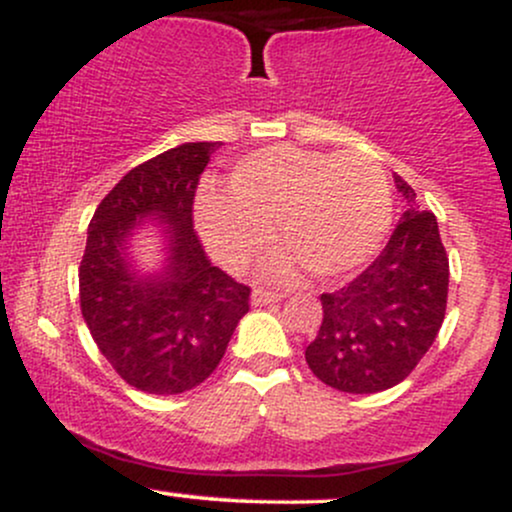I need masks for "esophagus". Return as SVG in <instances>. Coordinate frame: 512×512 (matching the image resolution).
I'll return each instance as SVG.
<instances>
[{
    "instance_id": "esophagus-1",
    "label": "esophagus",
    "mask_w": 512,
    "mask_h": 512,
    "mask_svg": "<svg viewBox=\"0 0 512 512\" xmlns=\"http://www.w3.org/2000/svg\"><path fill=\"white\" fill-rule=\"evenodd\" d=\"M281 293H274V291H264V289H255L250 296V303L252 305H272V303H279L281 301Z\"/></svg>"
}]
</instances>
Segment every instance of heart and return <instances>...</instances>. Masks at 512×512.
<instances>
[{"instance_id": "1", "label": "heart", "mask_w": 512, "mask_h": 512, "mask_svg": "<svg viewBox=\"0 0 512 512\" xmlns=\"http://www.w3.org/2000/svg\"><path fill=\"white\" fill-rule=\"evenodd\" d=\"M223 187L204 192L197 223L211 255L231 269L260 260L279 221L289 250L272 257L269 274L289 279L305 264L317 279H344L370 262L392 223L390 178L358 151L267 146L240 158Z\"/></svg>"}]
</instances>
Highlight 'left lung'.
<instances>
[{"label": "left lung", "instance_id": "8db88e82", "mask_svg": "<svg viewBox=\"0 0 512 512\" xmlns=\"http://www.w3.org/2000/svg\"><path fill=\"white\" fill-rule=\"evenodd\" d=\"M407 211L366 272L322 293V322L305 349L317 378L339 392L373 395L402 383L436 342L448 305L450 264L438 221L419 211L399 175Z\"/></svg>", "mask_w": 512, "mask_h": 512}]
</instances>
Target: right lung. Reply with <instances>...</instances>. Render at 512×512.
Returning <instances> with one entry per match:
<instances>
[{
  "label": "right lung",
  "mask_w": 512,
  "mask_h": 512,
  "mask_svg": "<svg viewBox=\"0 0 512 512\" xmlns=\"http://www.w3.org/2000/svg\"><path fill=\"white\" fill-rule=\"evenodd\" d=\"M221 142L163 151L122 178L88 223L79 298L93 342L125 383L180 395L214 373L250 289L209 262L192 226L199 175ZM146 218L167 238V264L139 275L128 240Z\"/></svg>",
  "instance_id": "add662e5"
}]
</instances>
